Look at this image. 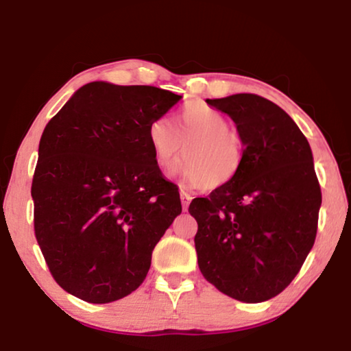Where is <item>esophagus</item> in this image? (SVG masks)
I'll use <instances>...</instances> for the list:
<instances>
[{"mask_svg":"<svg viewBox=\"0 0 351 351\" xmlns=\"http://www.w3.org/2000/svg\"><path fill=\"white\" fill-rule=\"evenodd\" d=\"M180 199H182V206H184V210L189 209L191 196L189 193H185V191H180Z\"/></svg>","mask_w":351,"mask_h":351,"instance_id":"obj_1","label":"esophagus"}]
</instances>
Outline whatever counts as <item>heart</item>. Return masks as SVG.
Listing matches in <instances>:
<instances>
[{
    "label": "heart",
    "instance_id": "heart-1",
    "mask_svg": "<svg viewBox=\"0 0 351 351\" xmlns=\"http://www.w3.org/2000/svg\"><path fill=\"white\" fill-rule=\"evenodd\" d=\"M222 112L209 105L189 104L177 117L176 131L165 118L148 124L147 138L153 160L160 167H171L179 160L185 143L186 161L182 172L191 184L215 190L228 185L243 165V141Z\"/></svg>",
    "mask_w": 351,
    "mask_h": 351
}]
</instances>
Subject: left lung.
<instances>
[{
    "label": "left lung",
    "mask_w": 351,
    "mask_h": 351,
    "mask_svg": "<svg viewBox=\"0 0 351 351\" xmlns=\"http://www.w3.org/2000/svg\"><path fill=\"white\" fill-rule=\"evenodd\" d=\"M237 124L238 176L189 213L203 276L232 299L258 304L286 289L315 244L321 189L310 143L285 110L257 94L208 99Z\"/></svg>",
    "instance_id": "1"
}]
</instances>
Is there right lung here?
<instances>
[{"mask_svg":"<svg viewBox=\"0 0 351 351\" xmlns=\"http://www.w3.org/2000/svg\"><path fill=\"white\" fill-rule=\"evenodd\" d=\"M182 95L155 86L84 84L43 131L32 182L35 237L52 278L89 304L145 280L156 243L182 213L147 128Z\"/></svg>","mask_w":351,"mask_h":351,"instance_id":"add662e5","label":"right lung"}]
</instances>
